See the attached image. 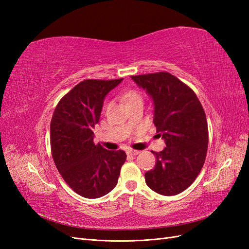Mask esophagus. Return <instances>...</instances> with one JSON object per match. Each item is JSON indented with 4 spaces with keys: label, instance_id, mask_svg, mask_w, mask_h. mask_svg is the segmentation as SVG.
Masks as SVG:
<instances>
[{
    "label": "esophagus",
    "instance_id": "1",
    "mask_svg": "<svg viewBox=\"0 0 249 249\" xmlns=\"http://www.w3.org/2000/svg\"><path fill=\"white\" fill-rule=\"evenodd\" d=\"M127 155H130V156H137L140 152L139 150H134V149H130V150H127Z\"/></svg>",
    "mask_w": 249,
    "mask_h": 249
}]
</instances>
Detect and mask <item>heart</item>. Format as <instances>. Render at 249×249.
<instances>
[{
	"label": "heart",
	"instance_id": "heart-1",
	"mask_svg": "<svg viewBox=\"0 0 249 249\" xmlns=\"http://www.w3.org/2000/svg\"><path fill=\"white\" fill-rule=\"evenodd\" d=\"M124 99L125 101L126 106H129V105H132L134 103H142L141 94L137 91H135V90H130V91L125 92L124 95Z\"/></svg>",
	"mask_w": 249,
	"mask_h": 249
}]
</instances>
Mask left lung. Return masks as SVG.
Segmentation results:
<instances>
[{"label":"left lung","mask_w":249,"mask_h":249,"mask_svg":"<svg viewBox=\"0 0 249 249\" xmlns=\"http://www.w3.org/2000/svg\"><path fill=\"white\" fill-rule=\"evenodd\" d=\"M154 103V120L165 147L156 156L155 168L145 172L153 191L171 196L186 190L206 160L209 132L206 113L196 94L169 72L132 76Z\"/></svg>","instance_id":"obj_1"}]
</instances>
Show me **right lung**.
Returning <instances> with one entry per match:
<instances>
[{"mask_svg":"<svg viewBox=\"0 0 249 249\" xmlns=\"http://www.w3.org/2000/svg\"><path fill=\"white\" fill-rule=\"evenodd\" d=\"M123 79L85 80L60 102L51 120V149L55 165L71 189L99 198L114 189L126 155L94 144L105 96Z\"/></svg>","mask_w":249,"mask_h":249,"instance_id":"add662e5","label":"right lung"}]
</instances>
